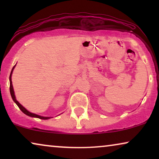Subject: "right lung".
I'll return each mask as SVG.
<instances>
[{"mask_svg": "<svg viewBox=\"0 0 159 159\" xmlns=\"http://www.w3.org/2000/svg\"><path fill=\"white\" fill-rule=\"evenodd\" d=\"M16 66V65H15ZM15 66L13 67L12 69V71L11 72V75H10V77H9V80H10V93H11V95L12 97V99L13 101H14L15 103H16V105L18 106V107L20 108V110L22 111L24 114H25L26 115H27V116H32V117H36V118H39V119H48L51 118V117H45V116H39V115H37L35 114H33V113H31L30 111H28L25 108H24L21 105L20 103H19L18 101H16V97H15V95H14V89H13V85H12V81H11V75H12V71L14 70Z\"/></svg>", "mask_w": 159, "mask_h": 159, "instance_id": "add662e5", "label": "right lung"}]
</instances>
